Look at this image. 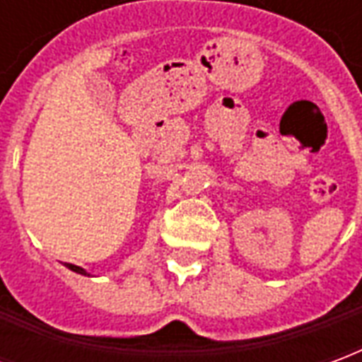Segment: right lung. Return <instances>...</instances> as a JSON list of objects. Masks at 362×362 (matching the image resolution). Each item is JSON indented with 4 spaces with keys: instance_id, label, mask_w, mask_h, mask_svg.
<instances>
[{
    "instance_id": "add662e5",
    "label": "right lung",
    "mask_w": 362,
    "mask_h": 362,
    "mask_svg": "<svg viewBox=\"0 0 362 362\" xmlns=\"http://www.w3.org/2000/svg\"><path fill=\"white\" fill-rule=\"evenodd\" d=\"M67 267H69V269H74V272H77V273H83V275H85V272H83L81 267L74 266V264H67Z\"/></svg>"
}]
</instances>
